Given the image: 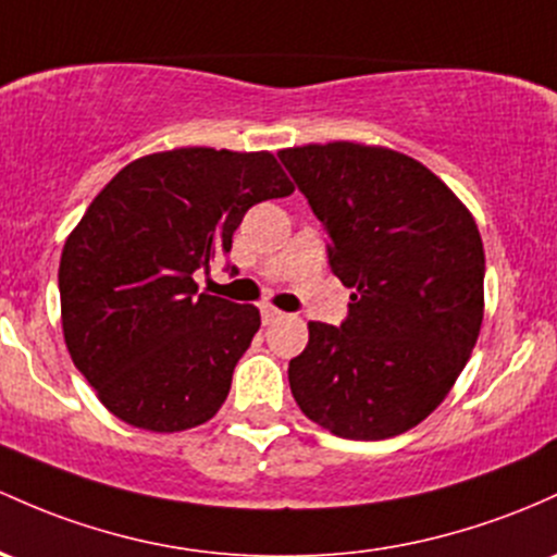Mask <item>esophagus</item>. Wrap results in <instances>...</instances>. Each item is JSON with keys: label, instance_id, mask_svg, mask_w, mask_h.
Segmentation results:
<instances>
[{"label": "esophagus", "instance_id": "esophagus-1", "mask_svg": "<svg viewBox=\"0 0 557 557\" xmlns=\"http://www.w3.org/2000/svg\"><path fill=\"white\" fill-rule=\"evenodd\" d=\"M277 320H283V311L274 307H261V322H264V325H272V322Z\"/></svg>", "mask_w": 557, "mask_h": 557}]
</instances>
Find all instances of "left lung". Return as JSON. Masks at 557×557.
I'll use <instances>...</instances> for the list:
<instances>
[{"label": "left lung", "instance_id": "left-lung-1", "mask_svg": "<svg viewBox=\"0 0 557 557\" xmlns=\"http://www.w3.org/2000/svg\"><path fill=\"white\" fill-rule=\"evenodd\" d=\"M354 288L341 327L309 322L293 399L341 438L377 442L425 420L455 386L484 320V243L433 171L357 143L277 152Z\"/></svg>", "mask_w": 557, "mask_h": 557}]
</instances>
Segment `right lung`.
<instances>
[{
  "label": "right lung",
  "instance_id": "add662e5",
  "mask_svg": "<svg viewBox=\"0 0 557 557\" xmlns=\"http://www.w3.org/2000/svg\"><path fill=\"white\" fill-rule=\"evenodd\" d=\"M293 193L272 152L137 158L89 203L60 256L73 364L115 418L174 433L211 420L261 325L253 304L198 293L250 206Z\"/></svg>",
  "mask_w": 557,
  "mask_h": 557
}]
</instances>
